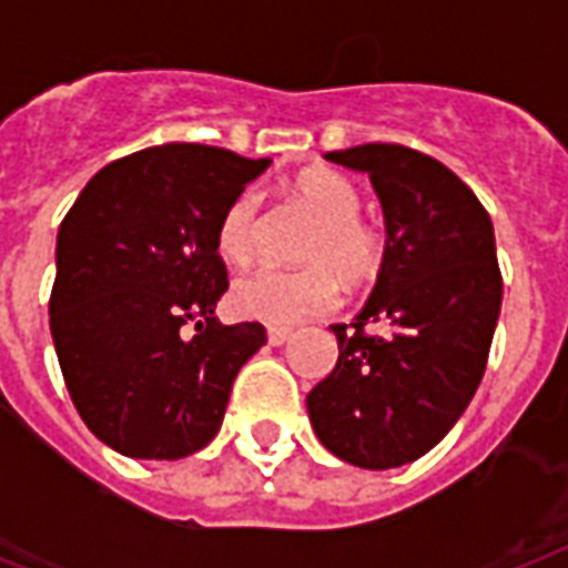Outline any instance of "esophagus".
<instances>
[{"instance_id": "esophagus-1", "label": "esophagus", "mask_w": 568, "mask_h": 568, "mask_svg": "<svg viewBox=\"0 0 568 568\" xmlns=\"http://www.w3.org/2000/svg\"><path fill=\"white\" fill-rule=\"evenodd\" d=\"M288 336H292V329H288V327H271V329H267V342H271L274 347L285 345V342H288Z\"/></svg>"}]
</instances>
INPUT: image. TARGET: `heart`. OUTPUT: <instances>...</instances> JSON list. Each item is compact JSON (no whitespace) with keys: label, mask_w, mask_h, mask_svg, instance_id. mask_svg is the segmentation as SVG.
Listing matches in <instances>:
<instances>
[{"label":"heart","mask_w":568,"mask_h":568,"mask_svg":"<svg viewBox=\"0 0 568 568\" xmlns=\"http://www.w3.org/2000/svg\"><path fill=\"white\" fill-rule=\"evenodd\" d=\"M294 200L318 221L303 250V271L256 267L235 280L232 310L241 318L271 327H292L297 321L324 315L338 303V276L347 285H363L386 262V235L365 221L363 196L356 185L329 168H310L294 176ZM262 239V196L247 189L235 194L217 221V253L232 265H247Z\"/></svg>","instance_id":"1"}]
</instances>
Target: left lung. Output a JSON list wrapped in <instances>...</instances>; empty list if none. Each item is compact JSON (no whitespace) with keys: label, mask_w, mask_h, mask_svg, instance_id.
Listing matches in <instances>:
<instances>
[{"label":"left lung","mask_w":568,"mask_h":568,"mask_svg":"<svg viewBox=\"0 0 568 568\" xmlns=\"http://www.w3.org/2000/svg\"><path fill=\"white\" fill-rule=\"evenodd\" d=\"M324 159L368 173L386 262L354 324L329 327L338 363L306 409L329 454L383 471L439 445L480 386L504 292L495 232L475 191L418 150L363 144Z\"/></svg>","instance_id":"left-lung-1"}]
</instances>
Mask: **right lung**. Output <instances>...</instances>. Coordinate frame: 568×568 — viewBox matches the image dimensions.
Segmentation results:
<instances>
[{
  "mask_svg": "<svg viewBox=\"0 0 568 568\" xmlns=\"http://www.w3.org/2000/svg\"><path fill=\"white\" fill-rule=\"evenodd\" d=\"M271 159L162 144L105 164L58 230L49 329L88 430L123 457L182 459L217 436L232 379L265 345L221 324L217 221ZM194 326L191 334L187 327Z\"/></svg>",
  "mask_w": 568,
  "mask_h": 568,
  "instance_id": "right-lung-1",
  "label": "right lung"
}]
</instances>
